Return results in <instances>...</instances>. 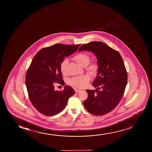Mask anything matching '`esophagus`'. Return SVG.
<instances>
[{
	"label": "esophagus",
	"instance_id": "34e87169",
	"mask_svg": "<svg viewBox=\"0 0 152 152\" xmlns=\"http://www.w3.org/2000/svg\"><path fill=\"white\" fill-rule=\"evenodd\" d=\"M75 91L76 93H78V92H79L80 91V90L78 89H75Z\"/></svg>",
	"mask_w": 152,
	"mask_h": 152
}]
</instances>
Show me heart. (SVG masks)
<instances>
[{
	"instance_id": "obj_1",
	"label": "heart",
	"mask_w": 152,
	"mask_h": 152,
	"mask_svg": "<svg viewBox=\"0 0 152 152\" xmlns=\"http://www.w3.org/2000/svg\"><path fill=\"white\" fill-rule=\"evenodd\" d=\"M73 60L81 66L85 67L86 70L92 76L96 75L99 70V64L96 62H89L90 57L89 54L85 52H79L73 57ZM69 63L67 58L63 60L60 64V71L63 75L66 74V68ZM90 80L88 75L78 76L71 78L69 80V84L74 87L83 88L87 86Z\"/></svg>"
}]
</instances>
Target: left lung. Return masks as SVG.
Segmentation results:
<instances>
[{"label": "left lung", "instance_id": "left-lung-1", "mask_svg": "<svg viewBox=\"0 0 152 152\" xmlns=\"http://www.w3.org/2000/svg\"><path fill=\"white\" fill-rule=\"evenodd\" d=\"M83 50L96 55L99 66L92 83L97 89L86 90L88 96L83 105L92 114L102 116L113 110L121 101L127 85V71L120 53L102 42L84 44L78 51Z\"/></svg>", "mask_w": 152, "mask_h": 152}]
</instances>
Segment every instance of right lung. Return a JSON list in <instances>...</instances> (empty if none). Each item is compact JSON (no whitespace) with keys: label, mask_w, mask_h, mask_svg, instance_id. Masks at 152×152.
<instances>
[{"label":"right lung","mask_w":152,"mask_h":152,"mask_svg":"<svg viewBox=\"0 0 152 152\" xmlns=\"http://www.w3.org/2000/svg\"><path fill=\"white\" fill-rule=\"evenodd\" d=\"M80 45L55 44L42 49L36 54L27 69L25 83L29 100L42 114L51 116L62 111L69 98L75 94L66 86L62 91L54 90V83L65 85L60 64L65 56L77 51Z\"/></svg>","instance_id":"1"}]
</instances>
